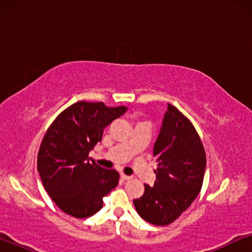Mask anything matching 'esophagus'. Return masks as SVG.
I'll use <instances>...</instances> for the list:
<instances>
[{"mask_svg":"<svg viewBox=\"0 0 252 252\" xmlns=\"http://www.w3.org/2000/svg\"><path fill=\"white\" fill-rule=\"evenodd\" d=\"M121 178L123 179V180H130L131 179L130 176H126V174H125V173H121Z\"/></svg>","mask_w":252,"mask_h":252,"instance_id":"obj_1","label":"esophagus"}]
</instances>
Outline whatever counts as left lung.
<instances>
[{"label": "left lung", "instance_id": "obj_1", "mask_svg": "<svg viewBox=\"0 0 252 252\" xmlns=\"http://www.w3.org/2000/svg\"><path fill=\"white\" fill-rule=\"evenodd\" d=\"M153 157L158 161L157 180L153 187L144 185V193L133 203L142 219L155 225H167L197 198L207 162L195 127L170 103L153 147Z\"/></svg>", "mask_w": 252, "mask_h": 252}]
</instances>
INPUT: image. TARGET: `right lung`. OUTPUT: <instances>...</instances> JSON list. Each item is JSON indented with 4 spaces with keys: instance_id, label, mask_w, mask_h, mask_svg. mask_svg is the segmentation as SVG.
<instances>
[{
    "instance_id": "right-lung-1",
    "label": "right lung",
    "mask_w": 252,
    "mask_h": 252,
    "mask_svg": "<svg viewBox=\"0 0 252 252\" xmlns=\"http://www.w3.org/2000/svg\"><path fill=\"white\" fill-rule=\"evenodd\" d=\"M126 111L103 102L79 101L63 110L46 130L37 153L44 189L61 210L74 218L93 216L117 187L119 172L90 161L89 152L103 130Z\"/></svg>"
}]
</instances>
